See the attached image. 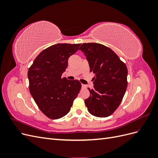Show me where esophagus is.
<instances>
[{"label": "esophagus", "instance_id": "1", "mask_svg": "<svg viewBox=\"0 0 158 158\" xmlns=\"http://www.w3.org/2000/svg\"><path fill=\"white\" fill-rule=\"evenodd\" d=\"M82 88H83V89L86 88V85H84V84H82Z\"/></svg>", "mask_w": 158, "mask_h": 158}]
</instances>
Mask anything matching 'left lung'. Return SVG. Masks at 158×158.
<instances>
[{"instance_id": "1", "label": "left lung", "mask_w": 158, "mask_h": 158, "mask_svg": "<svg viewBox=\"0 0 158 158\" xmlns=\"http://www.w3.org/2000/svg\"><path fill=\"white\" fill-rule=\"evenodd\" d=\"M95 74L94 88L85 99L88 111L98 117H107L115 111L125 94L128 70L125 64L109 47L96 43L80 47Z\"/></svg>"}]
</instances>
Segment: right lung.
I'll return each mask as SVG.
<instances>
[{
    "label": "right lung",
    "instance_id": "1",
    "mask_svg": "<svg viewBox=\"0 0 158 158\" xmlns=\"http://www.w3.org/2000/svg\"><path fill=\"white\" fill-rule=\"evenodd\" d=\"M80 44H58L41 51L28 70L30 92L38 107L51 119L69 113L78 96L81 84L61 76L68 66L69 57Z\"/></svg>",
    "mask_w": 158,
    "mask_h": 158
}]
</instances>
